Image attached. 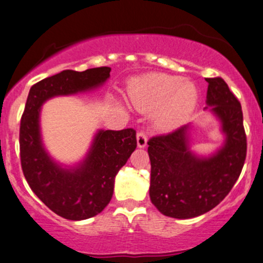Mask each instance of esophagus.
<instances>
[{"label": "esophagus", "mask_w": 263, "mask_h": 263, "mask_svg": "<svg viewBox=\"0 0 263 263\" xmlns=\"http://www.w3.org/2000/svg\"><path fill=\"white\" fill-rule=\"evenodd\" d=\"M147 136L144 132H138L137 134V147L138 148H144L147 145Z\"/></svg>", "instance_id": "obj_1"}]
</instances>
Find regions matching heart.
<instances>
[{
  "mask_svg": "<svg viewBox=\"0 0 263 263\" xmlns=\"http://www.w3.org/2000/svg\"><path fill=\"white\" fill-rule=\"evenodd\" d=\"M128 97L138 111L154 112V126L160 131H173L194 115L198 90L194 83L180 76L151 73L132 82Z\"/></svg>",
  "mask_w": 263,
  "mask_h": 263,
  "instance_id": "heart-1",
  "label": "heart"
}]
</instances>
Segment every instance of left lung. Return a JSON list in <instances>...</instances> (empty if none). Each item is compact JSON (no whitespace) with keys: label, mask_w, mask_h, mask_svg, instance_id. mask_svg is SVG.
<instances>
[{"label":"left lung","mask_w":263,"mask_h":263,"mask_svg":"<svg viewBox=\"0 0 263 263\" xmlns=\"http://www.w3.org/2000/svg\"><path fill=\"white\" fill-rule=\"evenodd\" d=\"M204 107L219 121L224 140L210 156L191 148V125L148 142L152 203L176 219L198 217L224 200L238 180L246 158L241 105L222 78H205Z\"/></svg>","instance_id":"left-lung-1"}]
</instances>
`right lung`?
Returning <instances> with one entry per match:
<instances>
[{"mask_svg":"<svg viewBox=\"0 0 263 263\" xmlns=\"http://www.w3.org/2000/svg\"><path fill=\"white\" fill-rule=\"evenodd\" d=\"M110 67L66 71L30 88L21 121V163L25 180L41 202L69 220L99 214L114 194L115 176L137 147L136 131L98 129L84 158L73 165L56 162L41 137L40 112L51 98L97 89L110 78Z\"/></svg>","mask_w":263,"mask_h":263,"instance_id":"add662e5","label":"right lung"}]
</instances>
